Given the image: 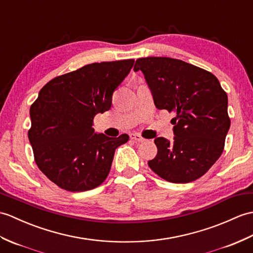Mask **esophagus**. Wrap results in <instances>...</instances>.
Segmentation results:
<instances>
[{"instance_id": "obj_1", "label": "esophagus", "mask_w": 253, "mask_h": 253, "mask_svg": "<svg viewBox=\"0 0 253 253\" xmlns=\"http://www.w3.org/2000/svg\"><path fill=\"white\" fill-rule=\"evenodd\" d=\"M130 139L133 140V141H136V142H144V141H145V139L143 137H141L140 134H138V133H131Z\"/></svg>"}]
</instances>
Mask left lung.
Wrapping results in <instances>:
<instances>
[{
	"mask_svg": "<svg viewBox=\"0 0 253 253\" xmlns=\"http://www.w3.org/2000/svg\"><path fill=\"white\" fill-rule=\"evenodd\" d=\"M158 110L173 112L172 142L154 140L157 155L149 166L164 180L189 183L206 173L219 160L231 120L227 95L219 80L206 70L168 57L136 60Z\"/></svg>",
	"mask_w": 253,
	"mask_h": 253,
	"instance_id": "1",
	"label": "left lung"
}]
</instances>
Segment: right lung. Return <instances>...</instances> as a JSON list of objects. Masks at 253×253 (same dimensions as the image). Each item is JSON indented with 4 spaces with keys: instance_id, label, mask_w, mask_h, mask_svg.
Here are the masks:
<instances>
[{
    "instance_id": "obj_1",
    "label": "right lung",
    "mask_w": 253,
    "mask_h": 253,
    "mask_svg": "<svg viewBox=\"0 0 253 253\" xmlns=\"http://www.w3.org/2000/svg\"><path fill=\"white\" fill-rule=\"evenodd\" d=\"M133 59L95 62L49 81L30 108L28 131L34 161L61 189L84 192L107 179L116 148L129 136L110 138L92 128L98 113L110 110L112 95Z\"/></svg>"
}]
</instances>
